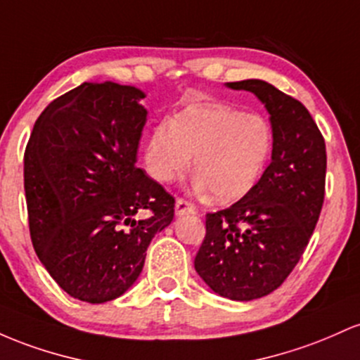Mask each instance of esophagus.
Here are the masks:
<instances>
[{
    "instance_id": "1",
    "label": "esophagus",
    "mask_w": 360,
    "mask_h": 360,
    "mask_svg": "<svg viewBox=\"0 0 360 360\" xmlns=\"http://www.w3.org/2000/svg\"><path fill=\"white\" fill-rule=\"evenodd\" d=\"M175 212L176 216H185V214H193L195 212V204L187 199H181L179 197L176 199V204H175Z\"/></svg>"
}]
</instances>
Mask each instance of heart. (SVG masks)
I'll list each match as a JSON object with an SVG mask.
<instances>
[{
    "label": "heart",
    "mask_w": 360,
    "mask_h": 360,
    "mask_svg": "<svg viewBox=\"0 0 360 360\" xmlns=\"http://www.w3.org/2000/svg\"><path fill=\"white\" fill-rule=\"evenodd\" d=\"M272 146V127L262 115L229 105H192L173 122L163 120L153 129L146 161L156 180L172 181L195 155L197 187L233 202L255 187Z\"/></svg>",
    "instance_id": "heart-1"
}]
</instances>
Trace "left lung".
<instances>
[{"mask_svg":"<svg viewBox=\"0 0 360 360\" xmlns=\"http://www.w3.org/2000/svg\"><path fill=\"white\" fill-rule=\"evenodd\" d=\"M228 86L252 91L269 110L272 161L243 199L205 214L193 265L219 296L252 301L276 290L309 243L325 200L326 148L300 100L262 79Z\"/></svg>","mask_w":360,"mask_h":360,"instance_id":"8db88e82","label":"left lung"}]
</instances>
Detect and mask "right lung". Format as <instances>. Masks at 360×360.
Wrapping results in <instances>:
<instances>
[{"label": "right lung", "mask_w": 360, "mask_h": 360, "mask_svg": "<svg viewBox=\"0 0 360 360\" xmlns=\"http://www.w3.org/2000/svg\"><path fill=\"white\" fill-rule=\"evenodd\" d=\"M141 98L134 86L79 84L39 115L23 156L35 253L60 289L91 304L134 284L175 216L172 193L136 167Z\"/></svg>", "instance_id": "obj_1"}]
</instances>
